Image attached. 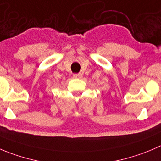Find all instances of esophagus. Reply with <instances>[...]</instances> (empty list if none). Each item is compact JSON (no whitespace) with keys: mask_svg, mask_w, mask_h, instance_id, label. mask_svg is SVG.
Returning <instances> with one entry per match:
<instances>
[{"mask_svg":"<svg viewBox=\"0 0 161 161\" xmlns=\"http://www.w3.org/2000/svg\"><path fill=\"white\" fill-rule=\"evenodd\" d=\"M73 77L74 78H81L82 74L81 73H75V74H73Z\"/></svg>","mask_w":161,"mask_h":161,"instance_id":"1","label":"esophagus"}]
</instances>
